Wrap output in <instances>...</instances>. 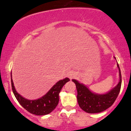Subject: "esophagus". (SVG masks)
I'll use <instances>...</instances> for the list:
<instances>
[{
    "instance_id": "1",
    "label": "esophagus",
    "mask_w": 131,
    "mask_h": 131,
    "mask_svg": "<svg viewBox=\"0 0 131 131\" xmlns=\"http://www.w3.org/2000/svg\"><path fill=\"white\" fill-rule=\"evenodd\" d=\"M76 75H77V73H75V72H70L69 73H68V78H69V79L71 80V79H72L73 78L75 77V76H76Z\"/></svg>"
}]
</instances>
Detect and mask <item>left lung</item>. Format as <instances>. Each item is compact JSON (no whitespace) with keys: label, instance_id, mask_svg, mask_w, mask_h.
<instances>
[{"label":"left lung","instance_id":"1","mask_svg":"<svg viewBox=\"0 0 131 131\" xmlns=\"http://www.w3.org/2000/svg\"><path fill=\"white\" fill-rule=\"evenodd\" d=\"M116 59V58L114 57ZM119 72V82L115 88L105 94H97L92 92L84 84L78 80L72 79L76 85L77 91V101L79 106L84 112L89 113H100L110 108L117 99L122 84V77L119 65L117 63Z\"/></svg>","mask_w":131,"mask_h":131}]
</instances>
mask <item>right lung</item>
<instances>
[{
  "label": "right lung",
  "instance_id": "obj_1",
  "mask_svg": "<svg viewBox=\"0 0 131 131\" xmlns=\"http://www.w3.org/2000/svg\"><path fill=\"white\" fill-rule=\"evenodd\" d=\"M10 77L13 92L19 103L28 112L36 115H47L56 108L59 103V92L63 85L67 82L70 81L68 78L59 80L44 96L37 100H30L25 98L21 95L18 93L14 88L12 79V73H10Z\"/></svg>",
  "mask_w": 131,
  "mask_h": 131
}]
</instances>
